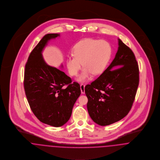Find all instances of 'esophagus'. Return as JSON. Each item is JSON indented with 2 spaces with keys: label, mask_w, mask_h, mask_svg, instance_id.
<instances>
[{
  "label": "esophagus",
  "mask_w": 160,
  "mask_h": 160,
  "mask_svg": "<svg viewBox=\"0 0 160 160\" xmlns=\"http://www.w3.org/2000/svg\"><path fill=\"white\" fill-rule=\"evenodd\" d=\"M80 87H81V91L82 94L85 93V85L84 84H81L80 85Z\"/></svg>",
  "instance_id": "obj_1"
}]
</instances>
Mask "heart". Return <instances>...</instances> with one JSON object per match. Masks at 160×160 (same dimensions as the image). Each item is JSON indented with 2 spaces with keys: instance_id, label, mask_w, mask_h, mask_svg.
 Segmentation results:
<instances>
[{
  "instance_id": "1",
  "label": "heart",
  "mask_w": 160,
  "mask_h": 160,
  "mask_svg": "<svg viewBox=\"0 0 160 160\" xmlns=\"http://www.w3.org/2000/svg\"><path fill=\"white\" fill-rule=\"evenodd\" d=\"M111 47L104 40L86 38L75 44L72 56L66 59L69 74L76 76L81 66L84 67L77 78L79 82L88 81L92 76L101 74L107 67L111 55Z\"/></svg>"
}]
</instances>
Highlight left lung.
<instances>
[{
	"label": "left lung",
	"mask_w": 160,
	"mask_h": 160,
	"mask_svg": "<svg viewBox=\"0 0 160 160\" xmlns=\"http://www.w3.org/2000/svg\"><path fill=\"white\" fill-rule=\"evenodd\" d=\"M118 52L108 68L85 87L87 109L101 126L125 118L131 109L139 84V69L132 50L118 39Z\"/></svg>",
	"instance_id": "left-lung-1"
}]
</instances>
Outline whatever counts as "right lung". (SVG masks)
I'll return each mask as SVG.
<instances>
[{
    "mask_svg": "<svg viewBox=\"0 0 160 160\" xmlns=\"http://www.w3.org/2000/svg\"><path fill=\"white\" fill-rule=\"evenodd\" d=\"M58 36L48 34L42 37L31 52L24 74V88L31 109L40 122L54 127L68 122L81 94L79 84L72 83L64 72L48 65L42 58L48 42Z\"/></svg>",
    "mask_w": 160,
    "mask_h": 160,
    "instance_id": "add662e5",
    "label": "right lung"
}]
</instances>
